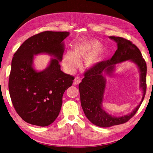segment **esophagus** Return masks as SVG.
Instances as JSON below:
<instances>
[{
  "label": "esophagus",
  "mask_w": 153,
  "mask_h": 153,
  "mask_svg": "<svg viewBox=\"0 0 153 153\" xmlns=\"http://www.w3.org/2000/svg\"><path fill=\"white\" fill-rule=\"evenodd\" d=\"M81 82V79L79 78V77H76L74 79V85H78L79 83Z\"/></svg>",
  "instance_id": "34e87169"
}]
</instances>
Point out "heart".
<instances>
[{"instance_id": "obj_1", "label": "heart", "mask_w": 153, "mask_h": 153, "mask_svg": "<svg viewBox=\"0 0 153 153\" xmlns=\"http://www.w3.org/2000/svg\"><path fill=\"white\" fill-rule=\"evenodd\" d=\"M73 52L68 51L62 58V66L68 74L75 72L85 60L86 69L97 68L102 62L105 54V49L101 43L94 39L83 38L73 45Z\"/></svg>"}]
</instances>
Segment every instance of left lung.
Instances as JSON below:
<instances>
[{
    "instance_id": "8db88e82",
    "label": "left lung",
    "mask_w": 153,
    "mask_h": 153,
    "mask_svg": "<svg viewBox=\"0 0 153 153\" xmlns=\"http://www.w3.org/2000/svg\"><path fill=\"white\" fill-rule=\"evenodd\" d=\"M110 39L117 43L118 48L110 60L102 62L99 66L85 72V78L79 84L80 101L86 118L94 125L108 128L127 122L135 114L144 100L146 90V63L139 50L132 42L119 37L111 36ZM129 60L137 65L140 71V87L143 97L140 104L130 114L122 117L111 116L102 108V101L105 88L107 75L111 76L115 64Z\"/></svg>"
}]
</instances>
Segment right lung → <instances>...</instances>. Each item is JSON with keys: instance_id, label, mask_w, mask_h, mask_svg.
Listing matches in <instances>:
<instances>
[{"instance_id": "obj_1", "label": "right lung", "mask_w": 153, "mask_h": 153, "mask_svg": "<svg viewBox=\"0 0 153 153\" xmlns=\"http://www.w3.org/2000/svg\"><path fill=\"white\" fill-rule=\"evenodd\" d=\"M68 32H43L26 40L14 53L9 90L14 108L25 122L47 126L56 120L62 105L63 93L74 77L63 73L60 62L65 50L63 42ZM46 53L53 56L42 71L33 67L34 56Z\"/></svg>"}]
</instances>
